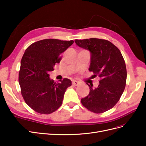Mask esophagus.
Instances as JSON below:
<instances>
[{"mask_svg": "<svg viewBox=\"0 0 146 146\" xmlns=\"http://www.w3.org/2000/svg\"><path fill=\"white\" fill-rule=\"evenodd\" d=\"M72 84L74 85H75V86H78L79 85H80V83H79L78 82H77V81H76V80H74L73 82H72Z\"/></svg>", "mask_w": 146, "mask_h": 146, "instance_id": "1", "label": "esophagus"}]
</instances>
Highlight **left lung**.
<instances>
[{"label":"left lung","mask_w":146,"mask_h":146,"mask_svg":"<svg viewBox=\"0 0 146 146\" xmlns=\"http://www.w3.org/2000/svg\"><path fill=\"white\" fill-rule=\"evenodd\" d=\"M75 42L90 52L89 70L93 72L94 77L98 76L100 78L96 88L87 83L90 93L81 99V102L93 113L107 111L117 103L124 91L127 79L125 61L119 48L105 39H76Z\"/></svg>","instance_id":"obj_1"}]
</instances>
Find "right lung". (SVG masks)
<instances>
[{
	"label": "right lung",
	"instance_id": "add662e5",
	"mask_svg": "<svg viewBox=\"0 0 146 146\" xmlns=\"http://www.w3.org/2000/svg\"><path fill=\"white\" fill-rule=\"evenodd\" d=\"M73 43L72 40L46 39L25 50L21 61L19 83L25 103L34 111L50 114L62 104L64 92L72 82L64 78L56 83L48 74L60 62L61 54Z\"/></svg>",
	"mask_w": 146,
	"mask_h": 146
}]
</instances>
